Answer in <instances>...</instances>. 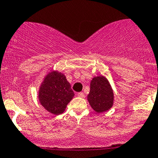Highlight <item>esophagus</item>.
Masks as SVG:
<instances>
[{
    "mask_svg": "<svg viewBox=\"0 0 158 158\" xmlns=\"http://www.w3.org/2000/svg\"><path fill=\"white\" fill-rule=\"evenodd\" d=\"M78 96L81 97V98H84V97H85V95H84L83 92H79V93H78Z\"/></svg>",
    "mask_w": 158,
    "mask_h": 158,
    "instance_id": "1",
    "label": "esophagus"
}]
</instances>
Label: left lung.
<instances>
[{"label":"left lung","mask_w":158,"mask_h":158,"mask_svg":"<svg viewBox=\"0 0 158 158\" xmlns=\"http://www.w3.org/2000/svg\"><path fill=\"white\" fill-rule=\"evenodd\" d=\"M114 94L111 85L104 76H97L90 83L88 101L91 107L98 113L108 111L113 105Z\"/></svg>","instance_id":"8db88e82"}]
</instances>
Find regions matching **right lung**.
<instances>
[{
    "mask_svg": "<svg viewBox=\"0 0 158 158\" xmlns=\"http://www.w3.org/2000/svg\"><path fill=\"white\" fill-rule=\"evenodd\" d=\"M73 96L74 92L64 75L56 72L45 78L39 92L41 105L54 114H62Z\"/></svg>",
    "mask_w": 158,
    "mask_h": 158,
    "instance_id": "add662e5",
    "label": "right lung"
}]
</instances>
